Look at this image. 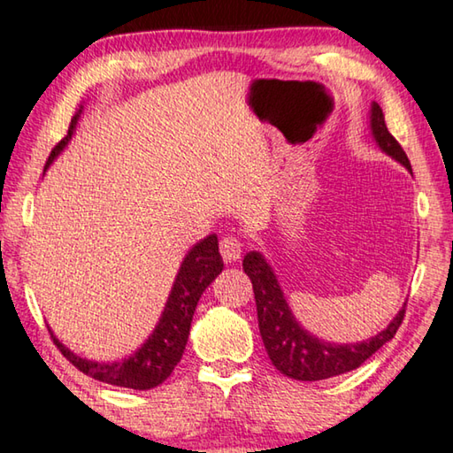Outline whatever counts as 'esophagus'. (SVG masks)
Returning a JSON list of instances; mask_svg holds the SVG:
<instances>
[{"instance_id":"34e87169","label":"esophagus","mask_w":453,"mask_h":453,"mask_svg":"<svg viewBox=\"0 0 453 453\" xmlns=\"http://www.w3.org/2000/svg\"><path fill=\"white\" fill-rule=\"evenodd\" d=\"M242 253V244L236 239L234 234H226L220 239V255L225 263H234L236 258H241Z\"/></svg>"}]
</instances>
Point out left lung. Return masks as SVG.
Listing matches in <instances>:
<instances>
[{
  "label": "left lung",
  "instance_id": "left-lung-1",
  "mask_svg": "<svg viewBox=\"0 0 453 453\" xmlns=\"http://www.w3.org/2000/svg\"><path fill=\"white\" fill-rule=\"evenodd\" d=\"M369 128H372L377 146L411 173L410 158L397 140L389 134L383 110L377 102L372 104ZM242 269L253 283L258 331H261L265 349L269 353L273 365L291 380L319 381L353 372L372 357L380 347L394 339L403 321L405 305L394 317V321L375 337L359 341V343H329V341L311 335L307 329L301 327V323L288 309L277 275L258 250H250L244 255Z\"/></svg>",
  "mask_w": 453,
  "mask_h": 453
}]
</instances>
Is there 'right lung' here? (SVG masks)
I'll use <instances>...</instances> for the list:
<instances>
[{"instance_id":"obj_1","label":"right lung","mask_w":453,"mask_h":453,"mask_svg":"<svg viewBox=\"0 0 453 453\" xmlns=\"http://www.w3.org/2000/svg\"><path fill=\"white\" fill-rule=\"evenodd\" d=\"M81 110L84 108L80 106L76 116L72 118L68 134H65L64 140H59V144L51 150L46 162V170L58 154L68 146L73 130H76ZM222 266H225V263H222V257L219 253L217 234H209L206 239L196 242L188 250L187 257H184L180 269H178V275L174 279L173 288H170L168 301L158 319L157 327H154V331L134 353L120 361L98 363L80 357V355L70 351L64 343H59V339L51 333V329L50 335L64 357L73 367H78L81 373L90 375L94 380L104 383L118 385V388L138 391L152 389L165 381L166 377H170V373L174 372L176 363L182 359L184 347H187L190 335L192 315H195L200 295L220 275Z\"/></svg>"}]
</instances>
